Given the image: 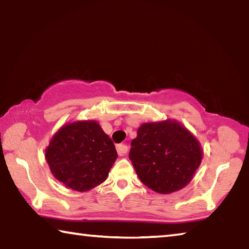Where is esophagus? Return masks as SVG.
I'll list each match as a JSON object with an SVG mask.
<instances>
[{
    "label": "esophagus",
    "mask_w": 249,
    "mask_h": 249,
    "mask_svg": "<svg viewBox=\"0 0 249 249\" xmlns=\"http://www.w3.org/2000/svg\"><path fill=\"white\" fill-rule=\"evenodd\" d=\"M116 150H117V154L120 156H124L128 151V147L125 144H120L116 146Z\"/></svg>",
    "instance_id": "obj_1"
}]
</instances>
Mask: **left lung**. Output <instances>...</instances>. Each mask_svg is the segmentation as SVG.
I'll return each instance as SVG.
<instances>
[{
	"instance_id": "left-lung-1",
	"label": "left lung",
	"mask_w": 249,
	"mask_h": 249,
	"mask_svg": "<svg viewBox=\"0 0 249 249\" xmlns=\"http://www.w3.org/2000/svg\"><path fill=\"white\" fill-rule=\"evenodd\" d=\"M130 145L129 159L138 178L161 195L190 182L203 154L199 141L175 120L142 124Z\"/></svg>"
}]
</instances>
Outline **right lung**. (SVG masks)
Instances as JSON below:
<instances>
[{
    "label": "right lung",
    "instance_id": "1",
    "mask_svg": "<svg viewBox=\"0 0 249 249\" xmlns=\"http://www.w3.org/2000/svg\"><path fill=\"white\" fill-rule=\"evenodd\" d=\"M45 156L54 178L84 192L107 180L117 153L98 122L78 121L53 135Z\"/></svg>",
    "mask_w": 249,
    "mask_h": 249
}]
</instances>
